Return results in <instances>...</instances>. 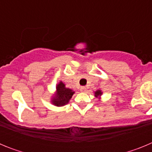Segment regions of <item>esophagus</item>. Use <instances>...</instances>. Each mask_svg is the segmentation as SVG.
<instances>
[{
    "instance_id": "34e87169",
    "label": "esophagus",
    "mask_w": 152,
    "mask_h": 152,
    "mask_svg": "<svg viewBox=\"0 0 152 152\" xmlns=\"http://www.w3.org/2000/svg\"><path fill=\"white\" fill-rule=\"evenodd\" d=\"M80 91H82V92H85L86 90H87V88H86V87H84V86H83V87H80Z\"/></svg>"
}]
</instances>
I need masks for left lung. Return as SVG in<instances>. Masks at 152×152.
<instances>
[{"mask_svg":"<svg viewBox=\"0 0 152 152\" xmlns=\"http://www.w3.org/2000/svg\"><path fill=\"white\" fill-rule=\"evenodd\" d=\"M94 94H95V96H96V97H100V96L102 95V91H100V90H97V91H96Z\"/></svg>","mask_w":152,"mask_h":152,"instance_id":"left-lung-1","label":"left lung"}]
</instances>
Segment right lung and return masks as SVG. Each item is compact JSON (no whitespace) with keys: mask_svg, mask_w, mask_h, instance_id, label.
I'll list each match as a JSON object with an SVG mask.
<instances>
[{"mask_svg":"<svg viewBox=\"0 0 152 152\" xmlns=\"http://www.w3.org/2000/svg\"><path fill=\"white\" fill-rule=\"evenodd\" d=\"M74 94L75 91L70 88H67L65 84L62 81H60L56 85V94L52 97L51 102L56 107H62L69 102Z\"/></svg>","mask_w":152,"mask_h":152,"instance_id":"obj_1","label":"right lung"}]
</instances>
